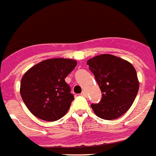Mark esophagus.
<instances>
[{
  "instance_id": "esophagus-1",
  "label": "esophagus",
  "mask_w": 156,
  "mask_h": 156,
  "mask_svg": "<svg viewBox=\"0 0 156 156\" xmlns=\"http://www.w3.org/2000/svg\"><path fill=\"white\" fill-rule=\"evenodd\" d=\"M80 95L83 96V97H86V96H87V93H86L85 91H83V92L80 93Z\"/></svg>"
}]
</instances>
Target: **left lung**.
Returning <instances> with one entry per match:
<instances>
[{
	"mask_svg": "<svg viewBox=\"0 0 156 156\" xmlns=\"http://www.w3.org/2000/svg\"><path fill=\"white\" fill-rule=\"evenodd\" d=\"M87 64L98 82L102 98L91 107L95 114L105 120L123 115L131 106L139 91L136 71L128 61L104 54L88 59Z\"/></svg>",
	"mask_w": 156,
	"mask_h": 156,
	"instance_id": "obj_1",
	"label": "left lung"
}]
</instances>
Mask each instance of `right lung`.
<instances>
[{
    "instance_id": "1",
    "label": "right lung",
    "mask_w": 156,
    "mask_h": 156,
    "mask_svg": "<svg viewBox=\"0 0 156 156\" xmlns=\"http://www.w3.org/2000/svg\"><path fill=\"white\" fill-rule=\"evenodd\" d=\"M76 64V61L70 58H51L38 63L25 73L20 93L35 117L54 122L65 115L74 100L65 78Z\"/></svg>"
}]
</instances>
